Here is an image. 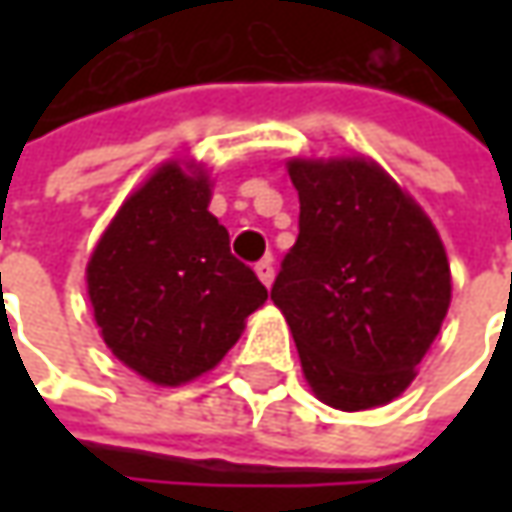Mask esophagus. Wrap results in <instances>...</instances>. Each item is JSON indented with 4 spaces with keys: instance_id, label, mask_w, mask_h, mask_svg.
Masks as SVG:
<instances>
[{
    "instance_id": "34e87169",
    "label": "esophagus",
    "mask_w": 512,
    "mask_h": 512,
    "mask_svg": "<svg viewBox=\"0 0 512 512\" xmlns=\"http://www.w3.org/2000/svg\"><path fill=\"white\" fill-rule=\"evenodd\" d=\"M256 276L262 279V285H273V259H270V256H265V259L256 265Z\"/></svg>"
}]
</instances>
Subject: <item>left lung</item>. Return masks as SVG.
I'll list each match as a JSON object with an SVG mask.
<instances>
[{
	"mask_svg": "<svg viewBox=\"0 0 512 512\" xmlns=\"http://www.w3.org/2000/svg\"><path fill=\"white\" fill-rule=\"evenodd\" d=\"M299 239L270 299L307 384L336 410L402 396L442 330L450 265L422 207L367 159H290Z\"/></svg>",
	"mask_w": 512,
	"mask_h": 512,
	"instance_id": "8db88e82",
	"label": "left lung"
}]
</instances>
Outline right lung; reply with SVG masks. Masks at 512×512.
I'll return each instance as SVG.
<instances>
[{"instance_id": "add662e5", "label": "right lung", "mask_w": 512, "mask_h": 512, "mask_svg": "<svg viewBox=\"0 0 512 512\" xmlns=\"http://www.w3.org/2000/svg\"><path fill=\"white\" fill-rule=\"evenodd\" d=\"M202 168L165 162L119 207L88 262V296L113 356L176 387L222 362L267 287L230 253Z\"/></svg>"}]
</instances>
